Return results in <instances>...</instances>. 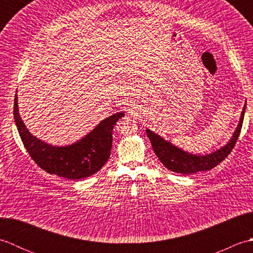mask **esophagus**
<instances>
[{
    "instance_id": "34e87169",
    "label": "esophagus",
    "mask_w": 253,
    "mask_h": 253,
    "mask_svg": "<svg viewBox=\"0 0 253 253\" xmlns=\"http://www.w3.org/2000/svg\"><path fill=\"white\" fill-rule=\"evenodd\" d=\"M129 113H131V111H129Z\"/></svg>"
}]
</instances>
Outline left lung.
<instances>
[{
	"instance_id": "obj_1",
	"label": "left lung",
	"mask_w": 253,
	"mask_h": 253,
	"mask_svg": "<svg viewBox=\"0 0 253 253\" xmlns=\"http://www.w3.org/2000/svg\"><path fill=\"white\" fill-rule=\"evenodd\" d=\"M245 112L246 103L243 112H241L238 125L236 127V130L233 132V136L229 139V141L222 148L204 155L192 154L184 151L182 149L165 140L163 137L148 129V128L146 130L147 136L150 139V141H151L154 153L157 154L159 160L168 169L174 171V173H180L185 175L195 174L198 173V171L210 170L215 168L218 163H221L235 147V143L237 142V139L239 137L241 126H243Z\"/></svg>"
}]
</instances>
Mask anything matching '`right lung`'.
Instances as JSON below:
<instances>
[{"instance_id": "add662e5", "label": "right lung", "mask_w": 253, "mask_h": 253, "mask_svg": "<svg viewBox=\"0 0 253 253\" xmlns=\"http://www.w3.org/2000/svg\"><path fill=\"white\" fill-rule=\"evenodd\" d=\"M124 112L100 122L88 135L68 146L46 143L27 129L19 115L17 94L14 101V118L19 136L32 160L46 173L67 179H83L99 171L111 155L113 129Z\"/></svg>"}]
</instances>
